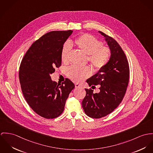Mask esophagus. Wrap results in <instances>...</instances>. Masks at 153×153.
I'll list each match as a JSON object with an SVG mask.
<instances>
[{
    "mask_svg": "<svg viewBox=\"0 0 153 153\" xmlns=\"http://www.w3.org/2000/svg\"><path fill=\"white\" fill-rule=\"evenodd\" d=\"M75 87H76V88H82L83 86H82V85L78 84V83H76V84H75Z\"/></svg>",
    "mask_w": 153,
    "mask_h": 153,
    "instance_id": "obj_1",
    "label": "esophagus"
}]
</instances>
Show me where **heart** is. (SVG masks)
<instances>
[{
	"instance_id": "1",
	"label": "heart",
	"mask_w": 153,
	"mask_h": 153,
	"mask_svg": "<svg viewBox=\"0 0 153 153\" xmlns=\"http://www.w3.org/2000/svg\"><path fill=\"white\" fill-rule=\"evenodd\" d=\"M75 45L85 54L88 55V60L97 70L104 68L109 62L111 52L109 48L102 46L101 41L89 34H84L76 39ZM71 51V43L66 42L61 51L63 62H68ZM68 76L76 82H82L91 76L92 70L89 66L79 67L72 65L68 68Z\"/></svg>"
}]
</instances>
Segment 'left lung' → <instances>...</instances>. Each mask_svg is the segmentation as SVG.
<instances>
[{"mask_svg":"<svg viewBox=\"0 0 153 153\" xmlns=\"http://www.w3.org/2000/svg\"><path fill=\"white\" fill-rule=\"evenodd\" d=\"M99 32L105 37L111 55L108 64L86 80L91 88H85L82 107L88 116L94 119L109 114L119 106L126 94L130 75L126 56L119 43L111 37ZM97 85H100V91L94 94L92 89Z\"/></svg>","mask_w":153,"mask_h":153,"instance_id":"left-lung-1","label":"left lung"}]
</instances>
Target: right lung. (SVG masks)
Listing matches in <instances>:
<instances>
[{
	"instance_id": "1",
	"label": "right lung",
	"mask_w": 153,
	"mask_h": 153,
	"mask_svg": "<svg viewBox=\"0 0 153 153\" xmlns=\"http://www.w3.org/2000/svg\"><path fill=\"white\" fill-rule=\"evenodd\" d=\"M73 30L52 31L32 45L24 56L19 77L23 96L36 113L45 119H54L63 111L74 83L68 79L61 84L51 75L62 65L61 51Z\"/></svg>"
}]
</instances>
